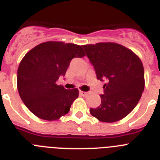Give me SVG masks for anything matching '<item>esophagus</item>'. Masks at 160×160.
<instances>
[{"label": "esophagus", "mask_w": 160, "mask_h": 160, "mask_svg": "<svg viewBox=\"0 0 160 160\" xmlns=\"http://www.w3.org/2000/svg\"><path fill=\"white\" fill-rule=\"evenodd\" d=\"M79 94H81L82 96H87L88 93H87V92H85V91H79Z\"/></svg>", "instance_id": "34e87169"}]
</instances>
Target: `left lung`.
<instances>
[{"mask_svg":"<svg viewBox=\"0 0 160 160\" xmlns=\"http://www.w3.org/2000/svg\"><path fill=\"white\" fill-rule=\"evenodd\" d=\"M97 78L106 80L101 105L90 108L91 115L101 122H114L129 114L143 92L144 69L140 58L131 49L114 42L82 46Z\"/></svg>","mask_w":160,"mask_h":160,"instance_id":"1","label":"left lung"}]
</instances>
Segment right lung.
Masks as SVG:
<instances>
[{
  "label": "right lung",
  "mask_w": 160,
  "mask_h": 160,
  "mask_svg": "<svg viewBox=\"0 0 160 160\" xmlns=\"http://www.w3.org/2000/svg\"><path fill=\"white\" fill-rule=\"evenodd\" d=\"M85 55L82 46L62 42H43L25 55L18 70V90L32 114L53 121L69 112L78 90H66L56 82L73 58Z\"/></svg>",
  "instance_id": "1"
}]
</instances>
